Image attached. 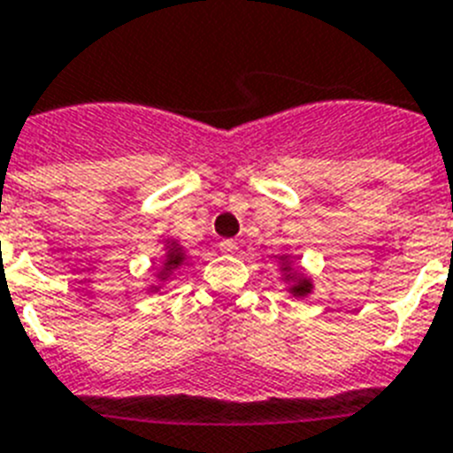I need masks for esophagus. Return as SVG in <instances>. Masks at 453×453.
I'll return each mask as SVG.
<instances>
[{"mask_svg":"<svg viewBox=\"0 0 453 453\" xmlns=\"http://www.w3.org/2000/svg\"><path fill=\"white\" fill-rule=\"evenodd\" d=\"M237 242H233V239H223V242H220V251L223 253H237Z\"/></svg>","mask_w":453,"mask_h":453,"instance_id":"esophagus-1","label":"esophagus"}]
</instances>
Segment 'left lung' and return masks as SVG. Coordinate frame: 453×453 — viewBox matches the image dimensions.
Segmentation results:
<instances>
[{
	"instance_id": "obj_1",
	"label": "left lung",
	"mask_w": 453,
	"mask_h": 453,
	"mask_svg": "<svg viewBox=\"0 0 453 453\" xmlns=\"http://www.w3.org/2000/svg\"><path fill=\"white\" fill-rule=\"evenodd\" d=\"M286 270V267H284ZM293 293H296V296H307V293H310L311 290V284H310V279H297V284L293 286Z\"/></svg>"
}]
</instances>
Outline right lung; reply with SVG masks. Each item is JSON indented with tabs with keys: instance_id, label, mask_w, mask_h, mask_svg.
Returning <instances> with one entry per match:
<instances>
[{
	"instance_id": "obj_1",
	"label": "right lung",
	"mask_w": 453,
	"mask_h": 453,
	"mask_svg": "<svg viewBox=\"0 0 453 453\" xmlns=\"http://www.w3.org/2000/svg\"><path fill=\"white\" fill-rule=\"evenodd\" d=\"M179 263H183V253L179 251V249H176V246H174V249H169L167 265H165V270H167V267H169V270H172V267H176V265H179Z\"/></svg>"
}]
</instances>
